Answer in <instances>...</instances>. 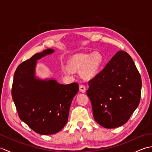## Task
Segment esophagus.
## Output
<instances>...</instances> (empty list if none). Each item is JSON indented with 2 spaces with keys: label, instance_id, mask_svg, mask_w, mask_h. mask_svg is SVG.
Segmentation results:
<instances>
[{
  "label": "esophagus",
  "instance_id": "obj_1",
  "mask_svg": "<svg viewBox=\"0 0 152 152\" xmlns=\"http://www.w3.org/2000/svg\"><path fill=\"white\" fill-rule=\"evenodd\" d=\"M80 91L82 93H85L86 91V89L85 86L83 85H80Z\"/></svg>",
  "mask_w": 152,
  "mask_h": 152
}]
</instances>
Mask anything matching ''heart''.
<instances>
[{
    "mask_svg": "<svg viewBox=\"0 0 152 152\" xmlns=\"http://www.w3.org/2000/svg\"><path fill=\"white\" fill-rule=\"evenodd\" d=\"M102 61V57L98 52L94 53H78L72 57L68 67L73 72L80 70V75L86 80L91 79L96 75ZM69 69L65 70L66 72Z\"/></svg>",
    "mask_w": 152,
    "mask_h": 152,
    "instance_id": "heart-1",
    "label": "heart"
}]
</instances>
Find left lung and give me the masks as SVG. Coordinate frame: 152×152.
Masks as SVG:
<instances>
[{
    "instance_id": "obj_1",
    "label": "left lung",
    "mask_w": 152,
    "mask_h": 152,
    "mask_svg": "<svg viewBox=\"0 0 152 152\" xmlns=\"http://www.w3.org/2000/svg\"><path fill=\"white\" fill-rule=\"evenodd\" d=\"M87 95L93 117L102 127H120L139 104L142 80L134 61L119 51L98 74L89 80Z\"/></svg>"
}]
</instances>
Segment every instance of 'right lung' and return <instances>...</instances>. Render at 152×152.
I'll use <instances>...</instances> for the list:
<instances>
[{"instance_id":"right-lung-1","label":"right lung","mask_w":152,"mask_h":152,"mask_svg":"<svg viewBox=\"0 0 152 152\" xmlns=\"http://www.w3.org/2000/svg\"><path fill=\"white\" fill-rule=\"evenodd\" d=\"M53 52V49H47L19 64L12 88L19 118L44 135L56 134L64 127L71 102L79 90L78 83L63 85L56 80H41L35 76L37 60Z\"/></svg>"}]
</instances>
